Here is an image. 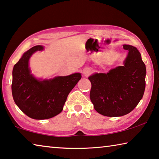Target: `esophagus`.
<instances>
[{"instance_id":"34e87169","label":"esophagus","mask_w":159,"mask_h":159,"mask_svg":"<svg viewBox=\"0 0 159 159\" xmlns=\"http://www.w3.org/2000/svg\"><path fill=\"white\" fill-rule=\"evenodd\" d=\"M91 72H92V70L90 68H85L83 70V75H84V76H88V75H89L91 74Z\"/></svg>"}]
</instances>
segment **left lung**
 <instances>
[{"label": "left lung", "instance_id": "obj_1", "mask_svg": "<svg viewBox=\"0 0 159 159\" xmlns=\"http://www.w3.org/2000/svg\"><path fill=\"white\" fill-rule=\"evenodd\" d=\"M128 53L123 66L107 73H94L88 79L92 83L90 99L98 113L119 117L130 113L142 99L145 90L146 66L136 47L124 44Z\"/></svg>", "mask_w": 159, "mask_h": 159}]
</instances>
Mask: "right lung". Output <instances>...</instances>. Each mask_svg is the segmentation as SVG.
<instances>
[{
    "label": "right lung",
    "mask_w": 159,
    "mask_h": 159,
    "mask_svg": "<svg viewBox=\"0 0 159 159\" xmlns=\"http://www.w3.org/2000/svg\"><path fill=\"white\" fill-rule=\"evenodd\" d=\"M43 46L38 45L23 54L12 70V93L15 103L31 118L45 120L63 109L67 96L82 78L79 72L52 79H37L29 67L30 57Z\"/></svg>",
    "instance_id": "add662e5"
}]
</instances>
